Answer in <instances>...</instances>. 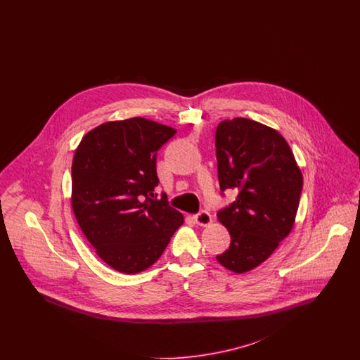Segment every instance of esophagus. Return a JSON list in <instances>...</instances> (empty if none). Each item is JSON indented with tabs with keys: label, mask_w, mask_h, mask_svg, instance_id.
<instances>
[{
	"label": "esophagus",
	"mask_w": 360,
	"mask_h": 360,
	"mask_svg": "<svg viewBox=\"0 0 360 360\" xmlns=\"http://www.w3.org/2000/svg\"><path fill=\"white\" fill-rule=\"evenodd\" d=\"M193 219H194V221H195L197 225H201V226H206V225H209V224L212 223V216H210V213H207L206 210H202V212L197 213Z\"/></svg>",
	"instance_id": "esophagus-1"
}]
</instances>
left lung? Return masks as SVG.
<instances>
[{
    "label": "left lung",
    "mask_w": 360,
    "mask_h": 360,
    "mask_svg": "<svg viewBox=\"0 0 360 360\" xmlns=\"http://www.w3.org/2000/svg\"><path fill=\"white\" fill-rule=\"evenodd\" d=\"M220 188L239 191L217 213L231 235L229 248L217 255L225 269L254 270L292 229L302 191V172L283 136L264 124L236 117L216 129Z\"/></svg>",
    "instance_id": "obj_1"
}]
</instances>
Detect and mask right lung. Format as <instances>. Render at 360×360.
Listing matches in <instances>:
<instances>
[{
	"label": "right lung",
	"instance_id": "right-lung-1",
	"mask_svg": "<svg viewBox=\"0 0 360 360\" xmlns=\"http://www.w3.org/2000/svg\"><path fill=\"white\" fill-rule=\"evenodd\" d=\"M175 132L143 117L108 121L89 131L75 150L74 216L96 254L116 271L137 274L151 267L184 224L166 194L154 198L156 153Z\"/></svg>",
	"mask_w": 360,
	"mask_h": 360
}]
</instances>
